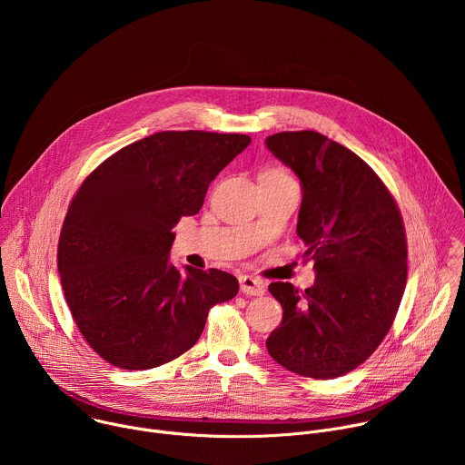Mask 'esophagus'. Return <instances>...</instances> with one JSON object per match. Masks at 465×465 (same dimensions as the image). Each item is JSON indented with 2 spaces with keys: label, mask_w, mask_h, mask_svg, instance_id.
<instances>
[{
  "label": "esophagus",
  "mask_w": 465,
  "mask_h": 465,
  "mask_svg": "<svg viewBox=\"0 0 465 465\" xmlns=\"http://www.w3.org/2000/svg\"><path fill=\"white\" fill-rule=\"evenodd\" d=\"M241 283V292L246 296H261L264 294V282L253 276H241L239 278Z\"/></svg>",
  "instance_id": "esophagus-1"
}]
</instances>
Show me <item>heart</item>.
I'll return each instance as SVG.
<instances>
[{"label": "heart", "instance_id": "1", "mask_svg": "<svg viewBox=\"0 0 465 465\" xmlns=\"http://www.w3.org/2000/svg\"><path fill=\"white\" fill-rule=\"evenodd\" d=\"M264 174H276V176H285V178H291L285 171H280V169H272V171H267Z\"/></svg>", "mask_w": 465, "mask_h": 465}]
</instances>
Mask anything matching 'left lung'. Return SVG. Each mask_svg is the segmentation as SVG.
<instances>
[{
    "mask_svg": "<svg viewBox=\"0 0 465 465\" xmlns=\"http://www.w3.org/2000/svg\"><path fill=\"white\" fill-rule=\"evenodd\" d=\"M267 149L302 185L296 233L314 259V285H269L283 318L267 339L271 357L312 377H341L382 342L407 285L401 213L371 167L314 130L280 132Z\"/></svg>",
    "mask_w": 465,
    "mask_h": 465,
    "instance_id": "8db88e82",
    "label": "left lung"
}]
</instances>
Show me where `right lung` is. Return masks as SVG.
<instances>
[{
	"label": "right lung",
	"mask_w": 465,
	"mask_h": 465,
	"mask_svg": "<svg viewBox=\"0 0 465 465\" xmlns=\"http://www.w3.org/2000/svg\"><path fill=\"white\" fill-rule=\"evenodd\" d=\"M244 134L158 132L104 160L81 185L58 241L65 302L86 342L112 366L151 370L201 339L235 276L169 261L173 228L201 212L215 176L250 145Z\"/></svg>",
	"instance_id": "right-lung-1"
}]
</instances>
